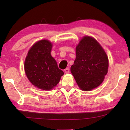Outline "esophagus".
I'll return each mask as SVG.
<instances>
[{"instance_id": "34e87169", "label": "esophagus", "mask_w": 130, "mask_h": 130, "mask_svg": "<svg viewBox=\"0 0 130 130\" xmlns=\"http://www.w3.org/2000/svg\"><path fill=\"white\" fill-rule=\"evenodd\" d=\"M64 72H65V73H69L70 72L69 68H66V69L64 70Z\"/></svg>"}]
</instances>
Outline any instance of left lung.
Returning a JSON list of instances; mask_svg holds the SVG:
<instances>
[{
    "label": "left lung",
    "mask_w": 130,
    "mask_h": 130,
    "mask_svg": "<svg viewBox=\"0 0 130 130\" xmlns=\"http://www.w3.org/2000/svg\"><path fill=\"white\" fill-rule=\"evenodd\" d=\"M76 52L70 71L81 90L91 91L104 80L108 68V57L99 43L89 36L81 39Z\"/></svg>",
    "instance_id": "1"
}]
</instances>
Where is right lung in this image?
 I'll list each match as a JSON object with an SVG mask.
<instances>
[{
    "label": "right lung",
    "mask_w": 130,
    "mask_h": 130,
    "mask_svg": "<svg viewBox=\"0 0 130 130\" xmlns=\"http://www.w3.org/2000/svg\"><path fill=\"white\" fill-rule=\"evenodd\" d=\"M52 44L46 39L34 43L28 52L24 68L31 83L39 89L49 91L60 82L63 74L51 56Z\"/></svg>",
    "instance_id": "1"
}]
</instances>
